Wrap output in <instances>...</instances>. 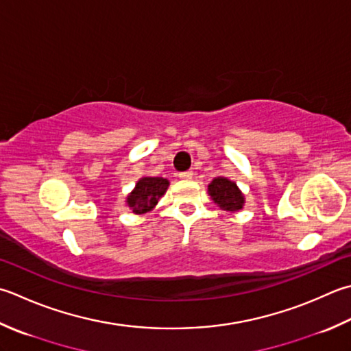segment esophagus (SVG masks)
I'll return each mask as SVG.
<instances>
[{
  "label": "esophagus",
  "mask_w": 351,
  "mask_h": 351,
  "mask_svg": "<svg viewBox=\"0 0 351 351\" xmlns=\"http://www.w3.org/2000/svg\"><path fill=\"white\" fill-rule=\"evenodd\" d=\"M180 178H181V180H191V178H193V171H191V170L182 171V173H180Z\"/></svg>",
  "instance_id": "esophagus-1"
}]
</instances>
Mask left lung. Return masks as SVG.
I'll use <instances>...</instances> for the list:
<instances>
[{"mask_svg":"<svg viewBox=\"0 0 351 351\" xmlns=\"http://www.w3.org/2000/svg\"><path fill=\"white\" fill-rule=\"evenodd\" d=\"M208 195L219 208L237 213L243 208L245 196L234 181L225 176H217L208 185Z\"/></svg>","mask_w":351,"mask_h":351,"instance_id":"8db88e82","label":"left lung"}]
</instances>
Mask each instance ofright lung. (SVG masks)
<instances>
[{
	"instance_id": "right-lung-1",
	"label": "right lung",
	"mask_w": 351,
	"mask_h": 351,
	"mask_svg": "<svg viewBox=\"0 0 351 351\" xmlns=\"http://www.w3.org/2000/svg\"><path fill=\"white\" fill-rule=\"evenodd\" d=\"M167 187L169 181L166 178L143 176L126 197L128 207L135 215H144V213L155 208L160 197H162L167 191Z\"/></svg>"
}]
</instances>
